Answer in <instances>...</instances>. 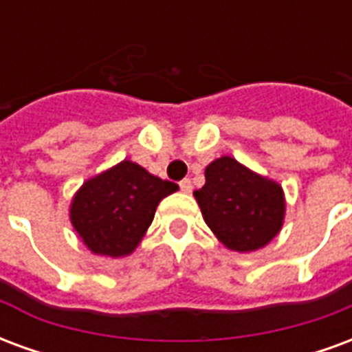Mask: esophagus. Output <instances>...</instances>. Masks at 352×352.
<instances>
[{
    "mask_svg": "<svg viewBox=\"0 0 352 352\" xmlns=\"http://www.w3.org/2000/svg\"><path fill=\"white\" fill-rule=\"evenodd\" d=\"M179 188H181V192H184V194L192 192V181H190V179H183V181L179 183Z\"/></svg>",
    "mask_w": 352,
    "mask_h": 352,
    "instance_id": "obj_1",
    "label": "esophagus"
}]
</instances>
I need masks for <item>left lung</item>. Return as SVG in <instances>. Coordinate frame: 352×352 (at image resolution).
<instances>
[{"mask_svg":"<svg viewBox=\"0 0 352 352\" xmlns=\"http://www.w3.org/2000/svg\"><path fill=\"white\" fill-rule=\"evenodd\" d=\"M194 196L207 226L232 251H256L279 234L285 217L280 186L230 156L207 166L206 184Z\"/></svg>","mask_w":352,"mask_h":352,"instance_id":"left-lung-1","label":"left lung"}]
</instances>
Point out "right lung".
<instances>
[{
    "label": "right lung",
    "mask_w": 352,
    "mask_h": 352,
    "mask_svg": "<svg viewBox=\"0 0 352 352\" xmlns=\"http://www.w3.org/2000/svg\"><path fill=\"white\" fill-rule=\"evenodd\" d=\"M177 188L124 160L82 184L73 199V226L96 254H130L151 226L160 199Z\"/></svg>",
    "instance_id": "right-lung-1"
}]
</instances>
